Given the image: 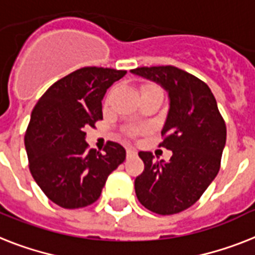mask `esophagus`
<instances>
[{
    "label": "esophagus",
    "mask_w": 255,
    "mask_h": 255,
    "mask_svg": "<svg viewBox=\"0 0 255 255\" xmlns=\"http://www.w3.org/2000/svg\"><path fill=\"white\" fill-rule=\"evenodd\" d=\"M127 156L128 157H132V156H136V150L132 148H128L127 149Z\"/></svg>",
    "instance_id": "34e87169"
}]
</instances>
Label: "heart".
Masks as SVG:
<instances>
[{
	"instance_id": "b5f03b06",
	"label": "heart",
	"mask_w": 255,
	"mask_h": 255,
	"mask_svg": "<svg viewBox=\"0 0 255 255\" xmlns=\"http://www.w3.org/2000/svg\"><path fill=\"white\" fill-rule=\"evenodd\" d=\"M153 88H156V86H153V85H145V86H144V88H142V92H144V90H148V89H153ZM138 132V129L137 128H129V129H127V133L128 134H136Z\"/></svg>"
}]
</instances>
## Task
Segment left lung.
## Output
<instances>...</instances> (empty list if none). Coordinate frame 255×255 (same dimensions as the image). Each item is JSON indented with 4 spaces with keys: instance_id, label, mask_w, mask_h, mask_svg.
I'll return each mask as SVG.
<instances>
[{
    "instance_id": "obj_1",
    "label": "left lung",
    "mask_w": 255,
    "mask_h": 255,
    "mask_svg": "<svg viewBox=\"0 0 255 255\" xmlns=\"http://www.w3.org/2000/svg\"><path fill=\"white\" fill-rule=\"evenodd\" d=\"M131 73L158 84L169 95V111L160 146L173 156L156 161L140 152L144 171L134 179L142 206L158 215H173L198 202L220 170L227 127L211 89L195 76L171 65L136 68Z\"/></svg>"
}]
</instances>
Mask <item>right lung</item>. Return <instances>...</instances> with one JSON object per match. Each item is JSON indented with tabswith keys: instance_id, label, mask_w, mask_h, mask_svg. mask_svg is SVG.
<instances>
[{
	"instance_id": "obj_1",
	"label": "right lung",
	"mask_w": 255,
	"mask_h": 255,
	"mask_svg": "<svg viewBox=\"0 0 255 255\" xmlns=\"http://www.w3.org/2000/svg\"><path fill=\"white\" fill-rule=\"evenodd\" d=\"M126 70L81 68L41 95L24 134L30 171L57 206L74 210L98 200L109 177L126 160V149L109 141L105 152L89 149L88 127L103 119L102 99Z\"/></svg>"
}]
</instances>
